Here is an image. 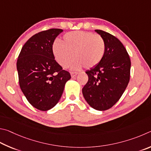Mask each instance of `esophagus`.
I'll return each mask as SVG.
<instances>
[{
    "label": "esophagus",
    "mask_w": 151,
    "mask_h": 151,
    "mask_svg": "<svg viewBox=\"0 0 151 151\" xmlns=\"http://www.w3.org/2000/svg\"><path fill=\"white\" fill-rule=\"evenodd\" d=\"M78 75V73L77 72H71V78H74L76 77V76Z\"/></svg>",
    "instance_id": "34e87169"
}]
</instances>
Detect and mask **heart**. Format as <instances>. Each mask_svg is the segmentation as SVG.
<instances>
[{"mask_svg":"<svg viewBox=\"0 0 151 151\" xmlns=\"http://www.w3.org/2000/svg\"><path fill=\"white\" fill-rule=\"evenodd\" d=\"M55 60L62 68H67L76 58L72 68L79 70L85 65L90 68L97 65L105 54V42L101 36L89 32L74 31L66 33L62 43L54 42L52 46Z\"/></svg>","mask_w":151,"mask_h":151,"instance_id":"1","label":"heart"}]
</instances>
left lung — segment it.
Segmentation results:
<instances>
[{
	"label": "left lung",
	"mask_w": 151,
	"mask_h": 151,
	"mask_svg": "<svg viewBox=\"0 0 151 151\" xmlns=\"http://www.w3.org/2000/svg\"><path fill=\"white\" fill-rule=\"evenodd\" d=\"M95 32L104 39L105 54L99 63L86 71L89 79L82 93L92 108L105 111L113 107L125 91L130 79L131 60L116 37L101 30Z\"/></svg>",
	"instance_id": "left-lung-1"
}]
</instances>
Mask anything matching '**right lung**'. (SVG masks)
<instances>
[{"label":"right lung","mask_w":151,"mask_h":151,"mask_svg":"<svg viewBox=\"0 0 151 151\" xmlns=\"http://www.w3.org/2000/svg\"><path fill=\"white\" fill-rule=\"evenodd\" d=\"M62 29L36 34L26 42L18 55L17 68L21 90L28 101L40 111L50 110L62 97L71 78L55 60L52 46Z\"/></svg>","instance_id":"obj_1"}]
</instances>
